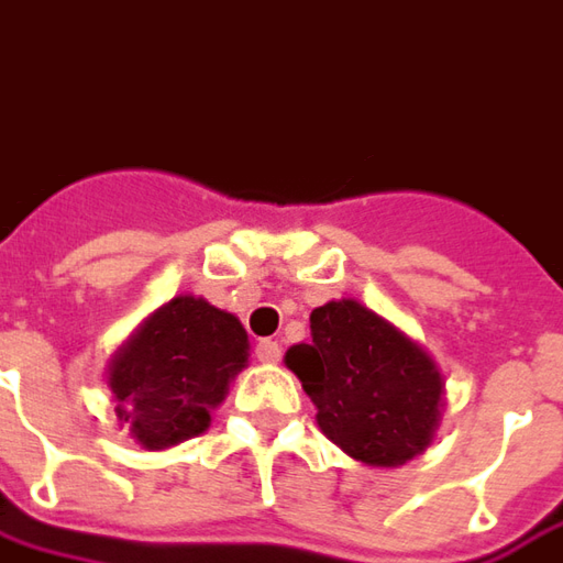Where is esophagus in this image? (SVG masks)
Masks as SVG:
<instances>
[{
	"label": "esophagus",
	"mask_w": 563,
	"mask_h": 563,
	"mask_svg": "<svg viewBox=\"0 0 563 563\" xmlns=\"http://www.w3.org/2000/svg\"><path fill=\"white\" fill-rule=\"evenodd\" d=\"M254 355H257V362L275 364L282 358V346H278L275 340H260L257 349H254Z\"/></svg>",
	"instance_id": "obj_1"
}]
</instances>
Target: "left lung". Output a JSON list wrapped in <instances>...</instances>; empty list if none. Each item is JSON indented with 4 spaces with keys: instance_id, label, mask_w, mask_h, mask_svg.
Listing matches in <instances>:
<instances>
[{
    "instance_id": "1",
    "label": "left lung",
    "mask_w": 563,
    "mask_h": 563,
    "mask_svg": "<svg viewBox=\"0 0 563 563\" xmlns=\"http://www.w3.org/2000/svg\"><path fill=\"white\" fill-rule=\"evenodd\" d=\"M309 328L312 340L285 362L319 407L321 432L367 466H401L426 451L444 393L435 362L355 300L312 309Z\"/></svg>"
}]
</instances>
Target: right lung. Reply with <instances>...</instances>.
Instances as JSON below:
<instances>
[{
	"mask_svg": "<svg viewBox=\"0 0 563 563\" xmlns=\"http://www.w3.org/2000/svg\"><path fill=\"white\" fill-rule=\"evenodd\" d=\"M244 362L242 321L201 297H174L112 358L115 417L146 451L199 435Z\"/></svg>",
	"mask_w": 563,
	"mask_h": 563,
	"instance_id": "add662e5",
	"label": "right lung"
}]
</instances>
